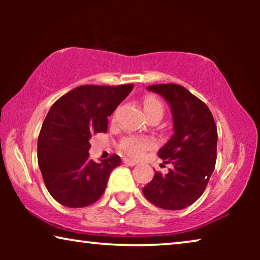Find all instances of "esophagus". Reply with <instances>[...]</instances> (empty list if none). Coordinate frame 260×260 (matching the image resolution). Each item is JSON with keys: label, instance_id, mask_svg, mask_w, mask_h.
I'll list each match as a JSON object with an SVG mask.
<instances>
[{"label": "esophagus", "instance_id": "obj_1", "mask_svg": "<svg viewBox=\"0 0 260 260\" xmlns=\"http://www.w3.org/2000/svg\"><path fill=\"white\" fill-rule=\"evenodd\" d=\"M123 163L125 166H129V167H134V166L137 165V162L131 161V159H129V158H123Z\"/></svg>", "mask_w": 260, "mask_h": 260}]
</instances>
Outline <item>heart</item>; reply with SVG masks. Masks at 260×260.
<instances>
[{
  "label": "heart",
  "instance_id": "b5f03b06",
  "mask_svg": "<svg viewBox=\"0 0 260 260\" xmlns=\"http://www.w3.org/2000/svg\"><path fill=\"white\" fill-rule=\"evenodd\" d=\"M144 110L145 112H147L148 117L154 115L163 116V111H165V110H163L162 103L159 102L157 98L154 97V95H148V97L144 99ZM152 145H154L152 141L149 140L147 137L126 136L119 142L118 148L123 154L130 156V157L138 158L141 157L145 151L152 148Z\"/></svg>",
  "mask_w": 260,
  "mask_h": 260
}]
</instances>
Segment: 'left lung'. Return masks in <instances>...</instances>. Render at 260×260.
I'll return each instance as SVG.
<instances>
[{
	"mask_svg": "<svg viewBox=\"0 0 260 260\" xmlns=\"http://www.w3.org/2000/svg\"><path fill=\"white\" fill-rule=\"evenodd\" d=\"M147 88L169 103L175 133L158 151V157L173 168L166 175L156 172L142 191L159 208H186L201 197L215 168V120L208 106L181 85L157 84Z\"/></svg>",
	"mask_w": 260,
	"mask_h": 260,
	"instance_id": "1",
	"label": "left lung"
}]
</instances>
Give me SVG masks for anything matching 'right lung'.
Returning <instances> with one entry per match:
<instances>
[{"label":"right lung","instance_id":"1","mask_svg":"<svg viewBox=\"0 0 260 260\" xmlns=\"http://www.w3.org/2000/svg\"><path fill=\"white\" fill-rule=\"evenodd\" d=\"M133 88V84L84 85L49 109L38 138V163L46 188L59 204L80 208L101 199L120 157L112 154L95 163L88 158V140L108 131V117Z\"/></svg>","mask_w":260,"mask_h":260}]
</instances>
